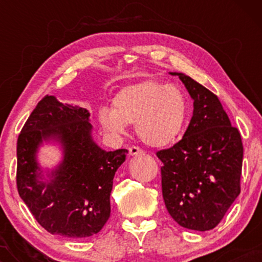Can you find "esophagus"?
<instances>
[{
	"label": "esophagus",
	"mask_w": 262,
	"mask_h": 262,
	"mask_svg": "<svg viewBox=\"0 0 262 262\" xmlns=\"http://www.w3.org/2000/svg\"><path fill=\"white\" fill-rule=\"evenodd\" d=\"M141 154H143V150L138 148V146H130V148H129V155L130 156H137Z\"/></svg>",
	"instance_id": "1"
}]
</instances>
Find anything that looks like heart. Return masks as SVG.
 Wrapping results in <instances>:
<instances>
[{
  "mask_svg": "<svg viewBox=\"0 0 262 262\" xmlns=\"http://www.w3.org/2000/svg\"><path fill=\"white\" fill-rule=\"evenodd\" d=\"M188 100L182 90L158 80H145L123 87L112 100V110L102 108L98 121L113 137L125 134L127 124H135L138 137L146 145H170L185 129Z\"/></svg>",
  "mask_w": 262,
  "mask_h": 262,
  "instance_id": "obj_1",
  "label": "heart"
}]
</instances>
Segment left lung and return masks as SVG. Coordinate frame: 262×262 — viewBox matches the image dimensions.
Segmentation results:
<instances>
[{
	"instance_id": "obj_1",
	"label": "left lung",
	"mask_w": 262,
	"mask_h": 262,
	"mask_svg": "<svg viewBox=\"0 0 262 262\" xmlns=\"http://www.w3.org/2000/svg\"><path fill=\"white\" fill-rule=\"evenodd\" d=\"M193 100V116L172 148L156 152L161 166L165 206L187 229L206 231L219 224L240 193L243 143L217 96L182 73Z\"/></svg>"
}]
</instances>
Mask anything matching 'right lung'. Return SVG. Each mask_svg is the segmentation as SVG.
<instances>
[{"label": "right lung", "mask_w": 262, "mask_h": 262, "mask_svg": "<svg viewBox=\"0 0 262 262\" xmlns=\"http://www.w3.org/2000/svg\"><path fill=\"white\" fill-rule=\"evenodd\" d=\"M91 113L45 96L27 119L17 140V188L45 230L71 239L97 234L111 215L116 171L128 150L106 151L92 138ZM58 143L62 160L44 169L37 152Z\"/></svg>", "instance_id": "1"}]
</instances>
